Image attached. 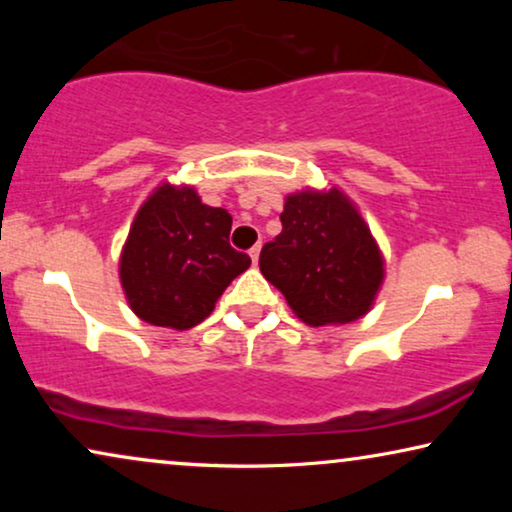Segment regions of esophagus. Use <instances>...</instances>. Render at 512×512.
<instances>
[{"label":"esophagus","instance_id":"34e87169","mask_svg":"<svg viewBox=\"0 0 512 512\" xmlns=\"http://www.w3.org/2000/svg\"><path fill=\"white\" fill-rule=\"evenodd\" d=\"M249 256H251V261L258 263V256H261V244H254V247H251V251H249Z\"/></svg>","mask_w":512,"mask_h":512}]
</instances>
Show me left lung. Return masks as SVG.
Returning a JSON list of instances; mask_svg holds the SVG:
<instances>
[{"label":"left lung","instance_id":"1","mask_svg":"<svg viewBox=\"0 0 512 512\" xmlns=\"http://www.w3.org/2000/svg\"><path fill=\"white\" fill-rule=\"evenodd\" d=\"M282 233L261 249V272L305 324L363 317L380 289L382 254L356 207L338 188L286 198Z\"/></svg>","mask_w":512,"mask_h":512}]
</instances>
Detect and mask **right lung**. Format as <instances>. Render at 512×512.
Wrapping results in <instances>:
<instances>
[{
	"mask_svg": "<svg viewBox=\"0 0 512 512\" xmlns=\"http://www.w3.org/2000/svg\"><path fill=\"white\" fill-rule=\"evenodd\" d=\"M233 216L202 205L188 186H160L132 223L121 284L139 319L177 331L209 317L226 286L251 265L230 247Z\"/></svg>",
	"mask_w": 512,
	"mask_h": 512,
	"instance_id": "1",
	"label": "right lung"
}]
</instances>
